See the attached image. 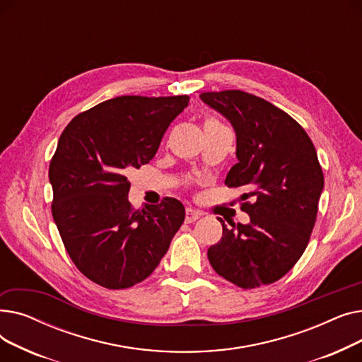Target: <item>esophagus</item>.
<instances>
[{"label":"esophagus","instance_id":"obj_1","mask_svg":"<svg viewBox=\"0 0 362 362\" xmlns=\"http://www.w3.org/2000/svg\"><path fill=\"white\" fill-rule=\"evenodd\" d=\"M202 216L201 211L195 210V208H186V223H194Z\"/></svg>","mask_w":362,"mask_h":362}]
</instances>
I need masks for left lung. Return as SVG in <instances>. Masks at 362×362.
Returning <instances> with one entry per match:
<instances>
[{
	"label": "left lung",
	"instance_id": "left-lung-1",
	"mask_svg": "<svg viewBox=\"0 0 362 362\" xmlns=\"http://www.w3.org/2000/svg\"><path fill=\"white\" fill-rule=\"evenodd\" d=\"M199 98L236 132L238 163L224 183L248 186L240 208L250 224L223 226L208 248L217 274L242 289L270 284L305 251L314 229L325 176L313 141L288 112L243 90L202 92Z\"/></svg>",
	"mask_w": 362,
	"mask_h": 362
}]
</instances>
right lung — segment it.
<instances>
[{"label":"right lung","mask_w":362,"mask_h":362,"mask_svg":"<svg viewBox=\"0 0 362 362\" xmlns=\"http://www.w3.org/2000/svg\"><path fill=\"white\" fill-rule=\"evenodd\" d=\"M187 95H126L78 114L49 163L52 217L71 261L107 289H126L157 269L185 220L175 198L133 210L126 175L154 158Z\"/></svg>","instance_id":"add662e5"}]
</instances>
